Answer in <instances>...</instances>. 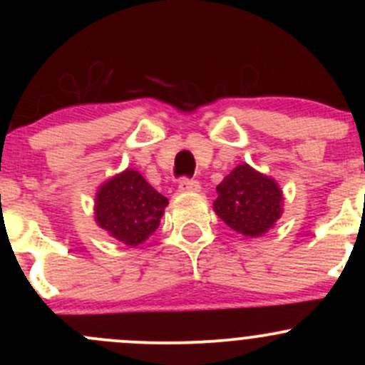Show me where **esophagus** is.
Instances as JSON below:
<instances>
[{"label": "esophagus", "mask_w": 365, "mask_h": 365, "mask_svg": "<svg viewBox=\"0 0 365 365\" xmlns=\"http://www.w3.org/2000/svg\"><path fill=\"white\" fill-rule=\"evenodd\" d=\"M180 192H197L201 189V183L194 178H182L178 183Z\"/></svg>", "instance_id": "34e87169"}]
</instances>
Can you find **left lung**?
<instances>
[{
	"label": "left lung",
	"instance_id": "1",
	"mask_svg": "<svg viewBox=\"0 0 365 365\" xmlns=\"http://www.w3.org/2000/svg\"><path fill=\"white\" fill-rule=\"evenodd\" d=\"M217 194L215 213L245 237L267 233L282 213V192L277 183L247 164L237 165L217 185Z\"/></svg>",
	"mask_w": 365,
	"mask_h": 365
}]
</instances>
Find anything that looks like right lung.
Returning a JSON list of instances; mask_svg holds the SVG:
<instances>
[{"instance_id": "obj_1", "label": "right lung", "mask_w": 365, "mask_h": 365, "mask_svg": "<svg viewBox=\"0 0 365 365\" xmlns=\"http://www.w3.org/2000/svg\"><path fill=\"white\" fill-rule=\"evenodd\" d=\"M168 197L138 171L127 169L101 187L95 201L98 226L123 244L139 245L159 227Z\"/></svg>"}]
</instances>
